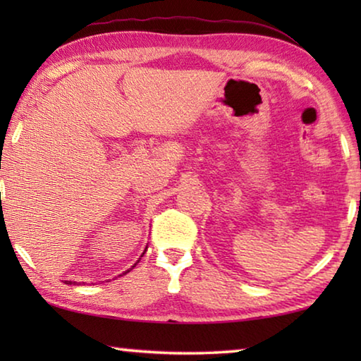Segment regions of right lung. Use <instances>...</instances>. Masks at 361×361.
<instances>
[{
    "label": "right lung",
    "instance_id": "obj_1",
    "mask_svg": "<svg viewBox=\"0 0 361 361\" xmlns=\"http://www.w3.org/2000/svg\"><path fill=\"white\" fill-rule=\"evenodd\" d=\"M140 259H142V258H140ZM140 259H138V261H140ZM138 261H137V262H138ZM137 262H135V264H137ZM132 267H135V266H132ZM127 272H129V271H127ZM65 283H68V285H71L73 282H65Z\"/></svg>",
    "mask_w": 361,
    "mask_h": 361
}]
</instances>
